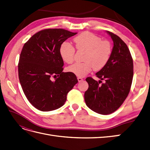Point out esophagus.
I'll return each mask as SVG.
<instances>
[{
  "mask_svg": "<svg viewBox=\"0 0 150 150\" xmlns=\"http://www.w3.org/2000/svg\"><path fill=\"white\" fill-rule=\"evenodd\" d=\"M78 80L79 81V83H80L81 81H83V79L82 78H81V77H78Z\"/></svg>",
  "mask_w": 150,
  "mask_h": 150,
  "instance_id": "obj_1",
  "label": "esophagus"
}]
</instances>
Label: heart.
<instances>
[{"label": "heart", "mask_w": 150, "mask_h": 150, "mask_svg": "<svg viewBox=\"0 0 150 150\" xmlns=\"http://www.w3.org/2000/svg\"><path fill=\"white\" fill-rule=\"evenodd\" d=\"M76 48L84 51L82 63H75L67 67V71L78 77H84L91 72L99 71L106 66L111 56V43L89 32L81 33L73 39ZM60 56L63 61L71 64L74 61L75 49L68 42H63L59 49Z\"/></svg>", "instance_id": "heart-1"}]
</instances>
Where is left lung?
I'll return each instance as SVG.
<instances>
[{
  "label": "left lung",
  "mask_w": 150,
  "mask_h": 150,
  "mask_svg": "<svg viewBox=\"0 0 150 150\" xmlns=\"http://www.w3.org/2000/svg\"><path fill=\"white\" fill-rule=\"evenodd\" d=\"M113 41L111 56L106 66L96 73L104 83L91 77L86 79L89 88L84 93L87 106L101 115L115 112L129 93L133 77V62L129 50L120 37L106 31Z\"/></svg>",
  "instance_id": "obj_1"
}]
</instances>
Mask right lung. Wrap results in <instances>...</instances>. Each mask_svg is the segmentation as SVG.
<instances>
[{
  "mask_svg": "<svg viewBox=\"0 0 150 150\" xmlns=\"http://www.w3.org/2000/svg\"><path fill=\"white\" fill-rule=\"evenodd\" d=\"M76 34L63 29H44L24 45L18 64L20 83L28 101L40 111L62 106L67 93L78 82L74 74L62 72L59 53L61 44ZM52 76L56 79L52 80Z\"/></svg>",
  "mask_w": 150,
  "mask_h": 150,
  "instance_id": "obj_1",
  "label": "right lung"
}]
</instances>
